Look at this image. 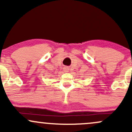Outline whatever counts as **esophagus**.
Masks as SVG:
<instances>
[{
	"label": "esophagus",
	"mask_w": 132,
	"mask_h": 132,
	"mask_svg": "<svg viewBox=\"0 0 132 132\" xmlns=\"http://www.w3.org/2000/svg\"><path fill=\"white\" fill-rule=\"evenodd\" d=\"M64 71L66 72H68L69 71V68H64Z\"/></svg>",
	"instance_id": "obj_1"
}]
</instances>
